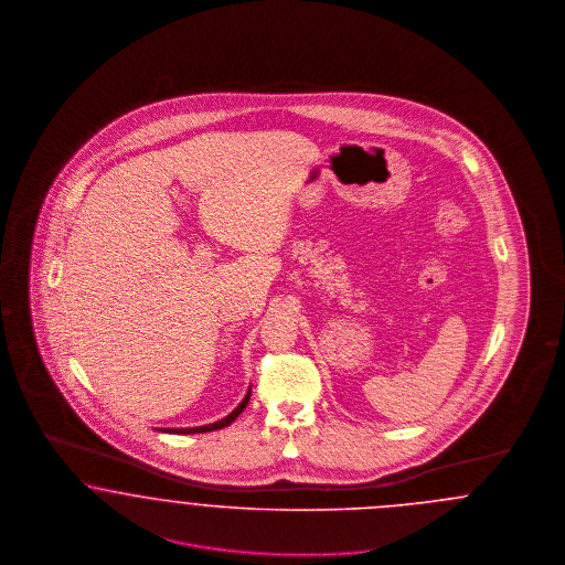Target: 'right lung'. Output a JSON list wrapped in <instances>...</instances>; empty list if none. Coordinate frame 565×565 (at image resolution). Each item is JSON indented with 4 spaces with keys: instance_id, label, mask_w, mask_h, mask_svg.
<instances>
[{
    "instance_id": "obj_1",
    "label": "right lung",
    "mask_w": 565,
    "mask_h": 565,
    "mask_svg": "<svg viewBox=\"0 0 565 565\" xmlns=\"http://www.w3.org/2000/svg\"><path fill=\"white\" fill-rule=\"evenodd\" d=\"M248 398H250V386H248V391H246L245 398L238 403V407L234 409V412H230L227 416L221 417L217 422H213V424H204V426H194V428H160L162 433H171V435H196V433H211V430H220V428H225V426H230L236 417L243 414V409H245L246 405H248Z\"/></svg>"
}]
</instances>
